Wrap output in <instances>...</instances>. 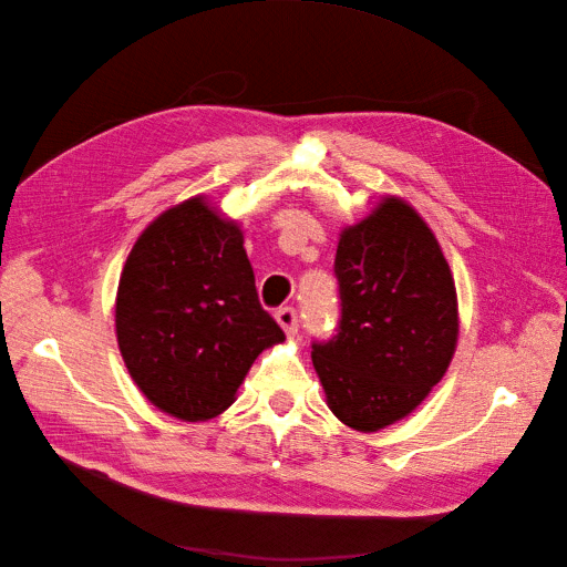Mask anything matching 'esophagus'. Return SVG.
I'll return each mask as SVG.
<instances>
[{
    "label": "esophagus",
    "instance_id": "obj_1",
    "mask_svg": "<svg viewBox=\"0 0 567 567\" xmlns=\"http://www.w3.org/2000/svg\"><path fill=\"white\" fill-rule=\"evenodd\" d=\"M277 321L286 331V336L298 333V312L293 310V307H281V310H277Z\"/></svg>",
    "mask_w": 567,
    "mask_h": 567
}]
</instances>
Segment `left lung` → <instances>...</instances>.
<instances>
[{
	"instance_id": "8db88e82",
	"label": "left lung",
	"mask_w": 567,
	"mask_h": 567,
	"mask_svg": "<svg viewBox=\"0 0 567 567\" xmlns=\"http://www.w3.org/2000/svg\"><path fill=\"white\" fill-rule=\"evenodd\" d=\"M340 319L312 342L333 414L373 433L411 414L447 371L458 336L456 288L433 231L400 198H385L340 234Z\"/></svg>"
}]
</instances>
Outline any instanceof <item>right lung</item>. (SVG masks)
Wrapping results in <instances>:
<instances>
[{
    "instance_id": "add662e5",
    "label": "right lung",
    "mask_w": 567,
    "mask_h": 567,
    "mask_svg": "<svg viewBox=\"0 0 567 567\" xmlns=\"http://www.w3.org/2000/svg\"><path fill=\"white\" fill-rule=\"evenodd\" d=\"M115 331L134 383L182 421L221 414L255 357L286 338L257 298L241 229L203 198L165 210L134 244Z\"/></svg>"
}]
</instances>
